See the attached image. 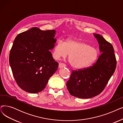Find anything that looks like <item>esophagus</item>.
Wrapping results in <instances>:
<instances>
[{
    "label": "esophagus",
    "mask_w": 123,
    "mask_h": 123,
    "mask_svg": "<svg viewBox=\"0 0 123 123\" xmlns=\"http://www.w3.org/2000/svg\"><path fill=\"white\" fill-rule=\"evenodd\" d=\"M66 66L65 64H63V63H59V68L65 67Z\"/></svg>",
    "instance_id": "34e87169"
}]
</instances>
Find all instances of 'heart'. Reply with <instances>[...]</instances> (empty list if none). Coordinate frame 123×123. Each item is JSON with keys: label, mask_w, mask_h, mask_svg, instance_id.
<instances>
[{"label": "heart", "mask_w": 123, "mask_h": 123, "mask_svg": "<svg viewBox=\"0 0 123 123\" xmlns=\"http://www.w3.org/2000/svg\"><path fill=\"white\" fill-rule=\"evenodd\" d=\"M69 62L72 67L83 69L88 67L97 59L98 52L94 47L82 41L69 38L64 43L58 41L53 47L52 55L56 60L65 58L68 56Z\"/></svg>", "instance_id": "b5f03b06"}]
</instances>
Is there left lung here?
<instances>
[{"mask_svg": "<svg viewBox=\"0 0 123 123\" xmlns=\"http://www.w3.org/2000/svg\"><path fill=\"white\" fill-rule=\"evenodd\" d=\"M101 54L94 64L81 70L73 71L66 86L70 94L80 98H90L103 91L116 68L113 46L104 37L93 34Z\"/></svg>", "mask_w": 123, "mask_h": 123, "instance_id": "1", "label": "left lung"}]
</instances>
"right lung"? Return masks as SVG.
Listing matches in <instances>:
<instances>
[{
  "label": "right lung",
  "instance_id": "right-lung-1",
  "mask_svg": "<svg viewBox=\"0 0 123 123\" xmlns=\"http://www.w3.org/2000/svg\"><path fill=\"white\" fill-rule=\"evenodd\" d=\"M55 30L32 28L18 34L9 54V64L19 87L36 93L42 92L57 71L58 63L50 50L57 41Z\"/></svg>",
  "mask_w": 123,
  "mask_h": 123
}]
</instances>
